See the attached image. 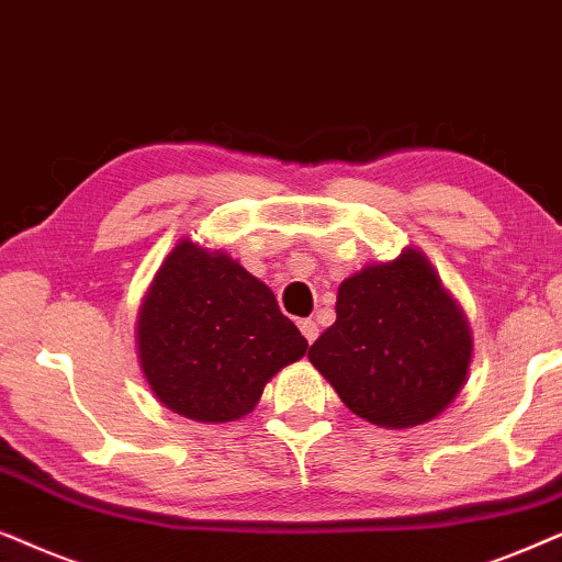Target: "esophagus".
<instances>
[{"label":"esophagus","instance_id":"1","mask_svg":"<svg viewBox=\"0 0 562 562\" xmlns=\"http://www.w3.org/2000/svg\"><path fill=\"white\" fill-rule=\"evenodd\" d=\"M297 328H301V334L305 336V341H308V344L318 339V324H316V321H311V318L297 321Z\"/></svg>","mask_w":562,"mask_h":562}]
</instances>
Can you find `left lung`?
Instances as JSON below:
<instances>
[{
  "mask_svg": "<svg viewBox=\"0 0 562 562\" xmlns=\"http://www.w3.org/2000/svg\"><path fill=\"white\" fill-rule=\"evenodd\" d=\"M308 359L351 414L385 429H408L458 398L473 334L429 259L406 249L341 282L336 321Z\"/></svg>",
  "mask_w": 562,
  "mask_h": 562,
  "instance_id": "8db88e82",
  "label": "left lung"
}]
</instances>
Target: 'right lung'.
<instances>
[{
  "instance_id": "add662e5",
  "label": "right lung",
  "mask_w": 562,
  "mask_h": 562,
  "mask_svg": "<svg viewBox=\"0 0 562 562\" xmlns=\"http://www.w3.org/2000/svg\"><path fill=\"white\" fill-rule=\"evenodd\" d=\"M136 341L156 398L205 424L251 414L269 380L308 349L265 282L190 238L156 272Z\"/></svg>"
}]
</instances>
